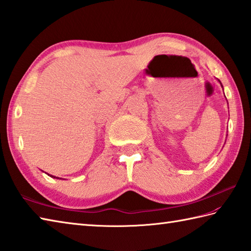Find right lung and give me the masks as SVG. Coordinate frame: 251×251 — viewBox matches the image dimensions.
Here are the masks:
<instances>
[{
	"instance_id": "1",
	"label": "right lung",
	"mask_w": 251,
	"mask_h": 251,
	"mask_svg": "<svg viewBox=\"0 0 251 251\" xmlns=\"http://www.w3.org/2000/svg\"><path fill=\"white\" fill-rule=\"evenodd\" d=\"M50 177H51V176H50ZM54 178H56V177H54Z\"/></svg>"
}]
</instances>
